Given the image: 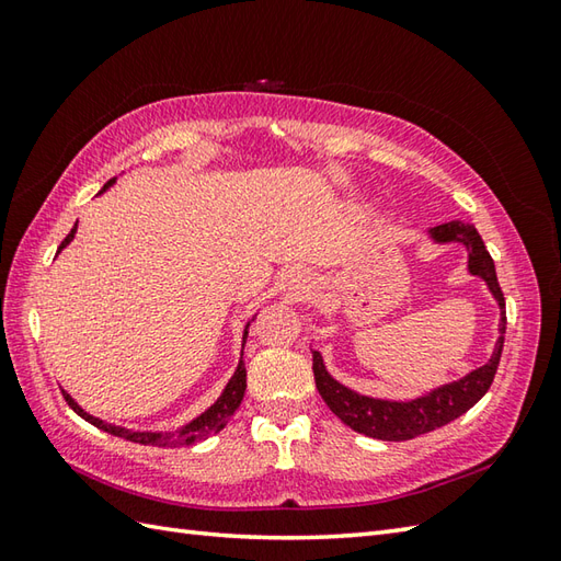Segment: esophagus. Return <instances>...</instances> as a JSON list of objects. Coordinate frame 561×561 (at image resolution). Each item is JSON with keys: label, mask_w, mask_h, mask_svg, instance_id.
Segmentation results:
<instances>
[{"label": "esophagus", "mask_w": 561, "mask_h": 561, "mask_svg": "<svg viewBox=\"0 0 561 561\" xmlns=\"http://www.w3.org/2000/svg\"><path fill=\"white\" fill-rule=\"evenodd\" d=\"M289 289L299 294V291H304V289H306V284H301V279H296V277H294V279L289 282Z\"/></svg>", "instance_id": "1"}]
</instances>
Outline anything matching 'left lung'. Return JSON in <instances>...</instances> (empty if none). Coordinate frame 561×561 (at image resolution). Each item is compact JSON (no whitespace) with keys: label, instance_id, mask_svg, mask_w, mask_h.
Here are the masks:
<instances>
[{"label":"left lung","instance_id":"left-lung-1","mask_svg":"<svg viewBox=\"0 0 561 561\" xmlns=\"http://www.w3.org/2000/svg\"><path fill=\"white\" fill-rule=\"evenodd\" d=\"M428 236L436 243H460L468 250V272L474 277L484 279L492 296L502 308V323H499V340L494 344L492 359L484 366L474 368L468 376H462L453 383L434 388L422 398L414 400H380L359 396V392L342 386L340 380L328 374L323 356L313 350V376L320 398L325 400L328 408L335 412L340 420L359 434H366L380 440H410L422 434L434 432L438 426L458 420L460 414L468 412L474 402H480L486 390H490L499 359L504 350V332H506V304L502 287L496 282L494 260L486 253L482 236L472 224L448 221L428 229Z\"/></svg>","mask_w":561,"mask_h":561}]
</instances>
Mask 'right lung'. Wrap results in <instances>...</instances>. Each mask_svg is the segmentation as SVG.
I'll return each instance as SVG.
<instances>
[{
    "label": "right lung",
    "mask_w": 561,
    "mask_h": 561,
    "mask_svg": "<svg viewBox=\"0 0 561 561\" xmlns=\"http://www.w3.org/2000/svg\"><path fill=\"white\" fill-rule=\"evenodd\" d=\"M113 183H115V178H113V181H108V183L103 185L101 193H105V190H108ZM75 233H77V224H75V229H71V231L67 233L62 245L57 248V253H59V250H62V248L69 245V241H71V238H75ZM248 325H250V323H248ZM248 325H245V332H243V344H245V337H248ZM241 356H243V354H241ZM243 392H245V366H243V359H241V362H238V366H236V371H233L231 380H229V383H226L224 392L217 398V402H214L211 408L202 412L199 416H195V420L190 422V424H185L183 428H175V432H133V428L115 426V424H108V422L99 420V416L83 412V410L79 408V404H77L75 400H71L69 392L62 390V396H65L69 408L75 410V412L81 416V420H87L89 424L99 426L101 432H108V434H113V436L135 440V444H141V446L181 448V446H193V444H197V440L221 432V428L226 426V422H229L231 416H233V412L238 410V404H241Z\"/></svg>",
    "instance_id": "1"
}]
</instances>
